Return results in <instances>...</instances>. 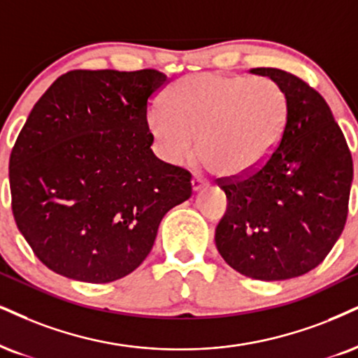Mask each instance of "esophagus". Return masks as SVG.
Wrapping results in <instances>:
<instances>
[{
    "label": "esophagus",
    "mask_w": 358,
    "mask_h": 358,
    "mask_svg": "<svg viewBox=\"0 0 358 358\" xmlns=\"http://www.w3.org/2000/svg\"><path fill=\"white\" fill-rule=\"evenodd\" d=\"M191 184H192V191L194 192L201 191V189L206 187V180L202 179V178H199V176H194L192 180H191Z\"/></svg>",
    "instance_id": "esophagus-1"
}]
</instances>
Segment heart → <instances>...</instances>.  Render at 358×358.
Segmentation results:
<instances>
[{
    "label": "heart",
    "instance_id": "heart-1",
    "mask_svg": "<svg viewBox=\"0 0 358 358\" xmlns=\"http://www.w3.org/2000/svg\"><path fill=\"white\" fill-rule=\"evenodd\" d=\"M289 121V96L271 78L204 73L176 81L145 126L156 152L182 166L197 151L220 176L244 178L279 148Z\"/></svg>",
    "mask_w": 358,
    "mask_h": 358
}]
</instances>
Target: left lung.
I'll return each instance as SVG.
<instances>
[{
	"instance_id": "1",
	"label": "left lung",
	"mask_w": 358,
	"mask_h": 358,
	"mask_svg": "<svg viewBox=\"0 0 358 358\" xmlns=\"http://www.w3.org/2000/svg\"><path fill=\"white\" fill-rule=\"evenodd\" d=\"M289 96L279 148L244 178L220 179L227 210L215 227L219 254L242 275L285 280L327 257L348 214L354 164L329 104L301 78L254 68Z\"/></svg>"
}]
</instances>
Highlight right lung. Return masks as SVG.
<instances>
[{"label":"right lung","instance_id":"add662e5","mask_svg":"<svg viewBox=\"0 0 358 358\" xmlns=\"http://www.w3.org/2000/svg\"><path fill=\"white\" fill-rule=\"evenodd\" d=\"M156 69H76L31 109L10 156L16 226L48 268L106 284L151 252L167 210L192 194L191 172L154 156L148 106Z\"/></svg>","mask_w":358,"mask_h":358}]
</instances>
